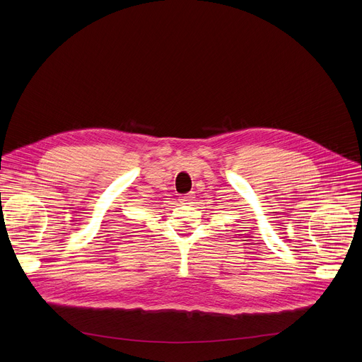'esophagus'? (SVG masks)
Returning a JSON list of instances; mask_svg holds the SVG:
<instances>
[{
    "mask_svg": "<svg viewBox=\"0 0 362 362\" xmlns=\"http://www.w3.org/2000/svg\"><path fill=\"white\" fill-rule=\"evenodd\" d=\"M193 198H194V194L193 193H186V194H183V196H180V202L182 204H190L192 201H193Z\"/></svg>",
    "mask_w": 362,
    "mask_h": 362,
    "instance_id": "obj_1",
    "label": "esophagus"
}]
</instances>
